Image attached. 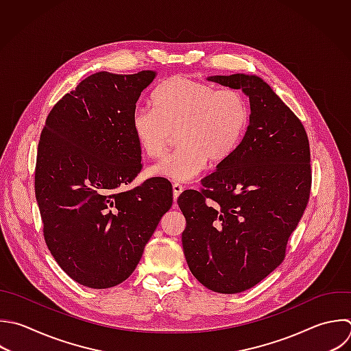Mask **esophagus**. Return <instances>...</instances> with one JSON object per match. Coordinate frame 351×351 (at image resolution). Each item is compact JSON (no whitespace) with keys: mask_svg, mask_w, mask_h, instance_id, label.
I'll use <instances>...</instances> for the list:
<instances>
[{"mask_svg":"<svg viewBox=\"0 0 351 351\" xmlns=\"http://www.w3.org/2000/svg\"><path fill=\"white\" fill-rule=\"evenodd\" d=\"M184 191V185L180 184V182H176L173 184V195H174V200L178 199V196L181 195V192Z\"/></svg>","mask_w":351,"mask_h":351,"instance_id":"esophagus-1","label":"esophagus"}]
</instances>
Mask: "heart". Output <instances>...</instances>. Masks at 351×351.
I'll use <instances>...</instances> for the list:
<instances>
[{
  "instance_id": "b5f03b06",
  "label": "heart",
  "mask_w": 351,
  "mask_h": 351,
  "mask_svg": "<svg viewBox=\"0 0 351 351\" xmlns=\"http://www.w3.org/2000/svg\"><path fill=\"white\" fill-rule=\"evenodd\" d=\"M152 108H136L132 133L141 152L159 159L167 151L173 132L178 147L149 169L154 177L189 181L206 166L226 160L241 144L251 121L245 96L237 89L217 90L188 75L163 81L151 97Z\"/></svg>"
}]
</instances>
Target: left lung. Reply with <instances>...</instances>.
I'll return each instance as SVG.
<instances>
[{"label": "left lung", "instance_id": "8db88e82", "mask_svg": "<svg viewBox=\"0 0 351 351\" xmlns=\"http://www.w3.org/2000/svg\"><path fill=\"white\" fill-rule=\"evenodd\" d=\"M241 89L251 121L239 148L177 203L186 219L182 247L192 274L219 293L243 292L285 258L308 203L310 147L299 118L259 77L215 75Z\"/></svg>", "mask_w": 351, "mask_h": 351}]
</instances>
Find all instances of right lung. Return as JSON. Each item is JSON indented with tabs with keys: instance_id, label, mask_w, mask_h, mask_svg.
<instances>
[{
	"instance_id": "obj_1",
	"label": "right lung",
	"mask_w": 351,
	"mask_h": 351,
	"mask_svg": "<svg viewBox=\"0 0 351 351\" xmlns=\"http://www.w3.org/2000/svg\"><path fill=\"white\" fill-rule=\"evenodd\" d=\"M155 75L88 77L55 104L40 137L36 197L45 243L59 266L89 288L125 281L173 204L163 177L125 191L143 169L130 118Z\"/></svg>"
}]
</instances>
